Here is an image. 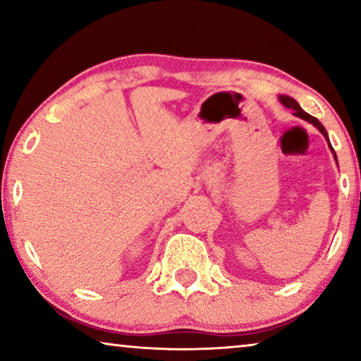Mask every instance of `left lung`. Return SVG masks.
Returning a JSON list of instances; mask_svg holds the SVG:
<instances>
[{
	"mask_svg": "<svg viewBox=\"0 0 361 361\" xmlns=\"http://www.w3.org/2000/svg\"><path fill=\"white\" fill-rule=\"evenodd\" d=\"M279 100H280V103H282V105L285 106V108H288V109H293V114L295 116H298V118H301V119H304V121H307V122H310V124L312 126H315L317 129H319L320 132H322V135L325 137V140H326V143H328V146H329V149H331V152H333V156H334V159H336V162H338V157H336V152H334V149H333V146H331V143H329V137H328V132H326V129L325 127L322 126V122L317 119V118H314V116H310L309 113H305L304 109L299 106V103L295 100V99H291V97H288V95H279Z\"/></svg>",
	"mask_w": 361,
	"mask_h": 361,
	"instance_id": "8db88e82",
	"label": "left lung"
}]
</instances>
